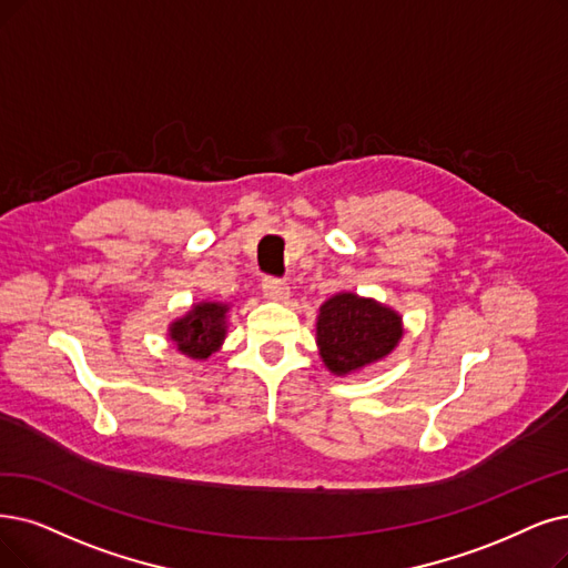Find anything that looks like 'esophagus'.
<instances>
[{"label": "esophagus", "instance_id": "1", "mask_svg": "<svg viewBox=\"0 0 568 568\" xmlns=\"http://www.w3.org/2000/svg\"><path fill=\"white\" fill-rule=\"evenodd\" d=\"M263 293H265V298H270V301H286L291 296L288 284L284 280H277V277H265L263 280Z\"/></svg>", "mask_w": 568, "mask_h": 568}]
</instances>
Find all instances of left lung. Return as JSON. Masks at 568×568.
I'll return each instance as SVG.
<instances>
[{"instance_id":"left-lung-1","label":"left lung","mask_w":568,"mask_h":568,"mask_svg":"<svg viewBox=\"0 0 568 568\" xmlns=\"http://www.w3.org/2000/svg\"><path fill=\"white\" fill-rule=\"evenodd\" d=\"M400 337V314L356 293H335L316 316V345L333 375H349L382 361Z\"/></svg>"}]
</instances>
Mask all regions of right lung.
<instances>
[{"mask_svg":"<svg viewBox=\"0 0 568 568\" xmlns=\"http://www.w3.org/2000/svg\"><path fill=\"white\" fill-rule=\"evenodd\" d=\"M225 314H229V305L225 303L202 301L193 305L181 320L170 324V339L181 354L205 361L223 343Z\"/></svg>","mask_w":568,"mask_h":568,"instance_id":"right-lung-1","label":"right lung"}]
</instances>
